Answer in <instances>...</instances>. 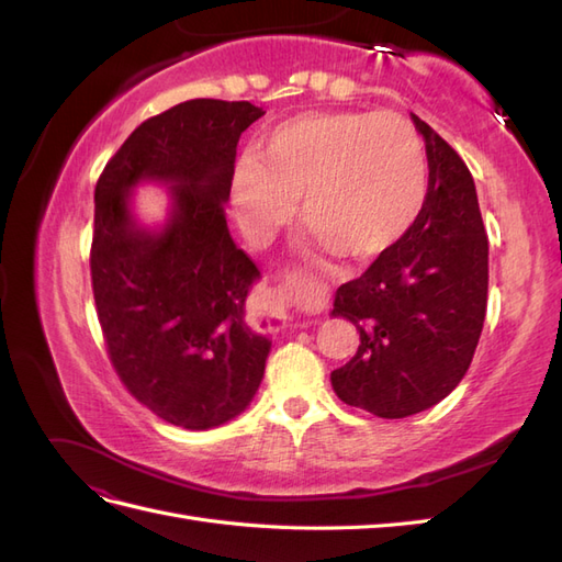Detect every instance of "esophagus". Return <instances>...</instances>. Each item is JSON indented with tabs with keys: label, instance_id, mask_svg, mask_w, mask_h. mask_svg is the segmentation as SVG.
<instances>
[{
	"label": "esophagus",
	"instance_id": "34e87169",
	"mask_svg": "<svg viewBox=\"0 0 562 562\" xmlns=\"http://www.w3.org/2000/svg\"><path fill=\"white\" fill-rule=\"evenodd\" d=\"M304 295H307V291L300 283H285L281 288H277V291L269 293V304L271 307H267V318L274 321V318H283L285 316V310L291 307L293 302L302 300Z\"/></svg>",
	"mask_w": 562,
	"mask_h": 562
}]
</instances>
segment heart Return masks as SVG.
I'll use <instances>...</instances> for the list:
<instances>
[{
  "instance_id": "heart-1",
  "label": "heart",
  "mask_w": 562,
  "mask_h": 562,
  "mask_svg": "<svg viewBox=\"0 0 562 562\" xmlns=\"http://www.w3.org/2000/svg\"><path fill=\"white\" fill-rule=\"evenodd\" d=\"M297 196L318 246L378 258L411 229L427 196V157L394 112H307L267 135L260 157L234 166L232 203L241 234L267 244Z\"/></svg>"
}]
</instances>
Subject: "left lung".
Masks as SVG:
<instances>
[{
	"label": "left lung",
	"instance_id": "obj_1",
	"mask_svg": "<svg viewBox=\"0 0 562 562\" xmlns=\"http://www.w3.org/2000/svg\"><path fill=\"white\" fill-rule=\"evenodd\" d=\"M429 159L422 211L359 279L337 288L333 316L361 335L353 359L330 372L339 401L401 419L462 382L487 307V236L462 157L411 114Z\"/></svg>",
	"mask_w": 562,
	"mask_h": 562
}]
</instances>
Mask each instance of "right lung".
Instances as JSON below:
<instances>
[{
	"label": "right lung",
	"instance_id": "obj_1",
	"mask_svg": "<svg viewBox=\"0 0 562 562\" xmlns=\"http://www.w3.org/2000/svg\"><path fill=\"white\" fill-rule=\"evenodd\" d=\"M262 114L248 100H187L135 128L95 184L91 283L110 361L135 401L182 429L244 413L265 375L271 342L246 321L260 271L225 217L236 145ZM145 179L172 187L161 231L130 213Z\"/></svg>",
	"mask_w": 562,
	"mask_h": 562
}]
</instances>
